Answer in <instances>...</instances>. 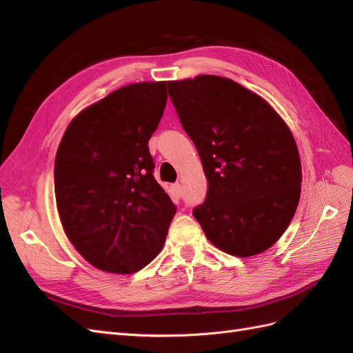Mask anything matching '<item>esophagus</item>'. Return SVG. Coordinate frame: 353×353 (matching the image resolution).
<instances>
[{"label":"esophagus","instance_id":"esophagus-1","mask_svg":"<svg viewBox=\"0 0 353 353\" xmlns=\"http://www.w3.org/2000/svg\"><path fill=\"white\" fill-rule=\"evenodd\" d=\"M170 191H172V194L175 199H179L181 194H183V188H181V184L179 183H175L170 185Z\"/></svg>","mask_w":353,"mask_h":353}]
</instances>
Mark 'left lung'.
Listing matches in <instances>:
<instances>
[{
	"mask_svg": "<svg viewBox=\"0 0 353 353\" xmlns=\"http://www.w3.org/2000/svg\"><path fill=\"white\" fill-rule=\"evenodd\" d=\"M168 91L208 178L206 200L193 210L208 240L240 258L270 249L301 199L290 128L258 94L228 78L170 81Z\"/></svg>",
	"mask_w": 353,
	"mask_h": 353,
	"instance_id": "8db88e82",
	"label": "left lung"
}]
</instances>
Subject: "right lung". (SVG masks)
Masks as SVG:
<instances>
[{
  "mask_svg": "<svg viewBox=\"0 0 353 353\" xmlns=\"http://www.w3.org/2000/svg\"><path fill=\"white\" fill-rule=\"evenodd\" d=\"M166 82H138L77 114L54 162L57 210L82 258L105 272L143 270L162 250L176 208L153 176L148 140Z\"/></svg>",
  "mask_w": 353,
  "mask_h": 353,
  "instance_id": "obj_1",
  "label": "right lung"
}]
</instances>
